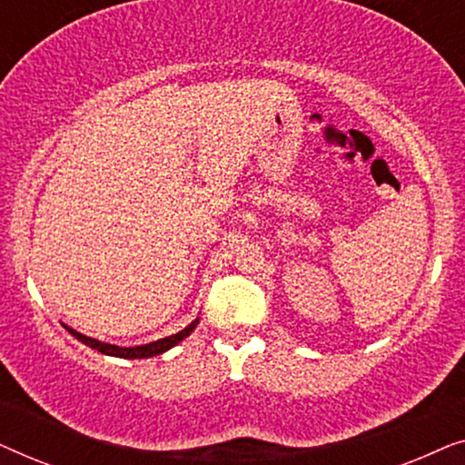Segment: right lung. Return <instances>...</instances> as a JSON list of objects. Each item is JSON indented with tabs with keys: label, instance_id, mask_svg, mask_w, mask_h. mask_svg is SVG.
<instances>
[{
	"label": "right lung",
	"instance_id": "add662e5",
	"mask_svg": "<svg viewBox=\"0 0 465 465\" xmlns=\"http://www.w3.org/2000/svg\"><path fill=\"white\" fill-rule=\"evenodd\" d=\"M196 323H199V320H194L193 323H190L188 328H183L182 332L177 334H171L167 336V339H161V341H154V342H148V345H139V347H116V345H107V342H101V341H94V339H88V336L75 332V330L67 328L69 332H72L75 339L84 342V345L97 349V351L105 353V355H116V358H126V360H142V358H152V355H161L167 351V349L175 347L177 342L186 339V336L193 332V330L196 328Z\"/></svg>",
	"mask_w": 465,
	"mask_h": 465
}]
</instances>
